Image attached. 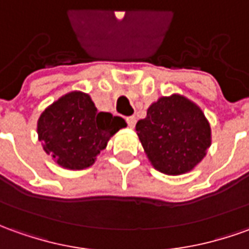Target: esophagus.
I'll use <instances>...</instances> for the list:
<instances>
[{"label": "esophagus", "instance_id": "34e87169", "mask_svg": "<svg viewBox=\"0 0 249 249\" xmlns=\"http://www.w3.org/2000/svg\"><path fill=\"white\" fill-rule=\"evenodd\" d=\"M126 122H127L128 127L133 128L135 126V123H137V118H135V116H127V118H126Z\"/></svg>", "mask_w": 249, "mask_h": 249}]
</instances>
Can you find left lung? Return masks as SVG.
Returning a JSON list of instances; mask_svg holds the SVG:
<instances>
[{"label": "left lung", "instance_id": "1", "mask_svg": "<svg viewBox=\"0 0 249 249\" xmlns=\"http://www.w3.org/2000/svg\"><path fill=\"white\" fill-rule=\"evenodd\" d=\"M137 134L157 171L181 175L205 157L212 143L210 124L196 104L184 96L160 97L138 121Z\"/></svg>", "mask_w": 249, "mask_h": 249}]
</instances>
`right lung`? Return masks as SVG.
I'll use <instances>...</instances> for the list:
<instances>
[{"instance_id": "1", "label": "right lung", "mask_w": 249, "mask_h": 249, "mask_svg": "<svg viewBox=\"0 0 249 249\" xmlns=\"http://www.w3.org/2000/svg\"><path fill=\"white\" fill-rule=\"evenodd\" d=\"M126 127L121 116L99 112L87 93L70 92L47 107L37 121L43 149L68 169L90 167L109 138Z\"/></svg>"}]
</instances>
